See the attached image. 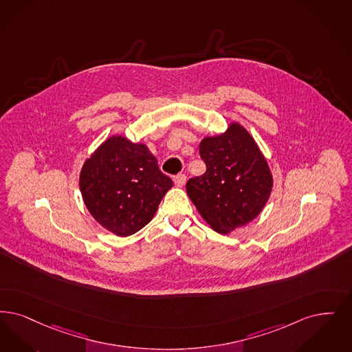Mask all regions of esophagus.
<instances>
[{
    "label": "esophagus",
    "instance_id": "obj_1",
    "mask_svg": "<svg viewBox=\"0 0 352 352\" xmlns=\"http://www.w3.org/2000/svg\"><path fill=\"white\" fill-rule=\"evenodd\" d=\"M186 179H187V177H186L184 174H178V175L174 177V183H175L178 187H182L183 184L186 183Z\"/></svg>",
    "mask_w": 352,
    "mask_h": 352
}]
</instances>
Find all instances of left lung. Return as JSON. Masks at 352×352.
Instances as JSON below:
<instances>
[{"label": "left lung", "mask_w": 352, "mask_h": 352, "mask_svg": "<svg viewBox=\"0 0 352 352\" xmlns=\"http://www.w3.org/2000/svg\"><path fill=\"white\" fill-rule=\"evenodd\" d=\"M199 153L207 170L186 190L201 217L223 234L250 223L272 188L267 161L250 133L232 123L226 133L203 139Z\"/></svg>", "instance_id": "1"}]
</instances>
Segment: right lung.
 <instances>
[{"label":"right lung","mask_w":352,"mask_h":352,"mask_svg":"<svg viewBox=\"0 0 352 352\" xmlns=\"http://www.w3.org/2000/svg\"><path fill=\"white\" fill-rule=\"evenodd\" d=\"M173 181L144 144L111 136L81 170L85 204L99 224L126 237L146 226Z\"/></svg>","instance_id":"1"}]
</instances>
